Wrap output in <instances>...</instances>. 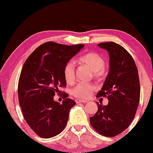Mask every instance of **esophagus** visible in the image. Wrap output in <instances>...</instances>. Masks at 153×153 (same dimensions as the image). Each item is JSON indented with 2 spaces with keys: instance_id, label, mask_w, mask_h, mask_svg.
I'll use <instances>...</instances> for the list:
<instances>
[{
  "instance_id": "1",
  "label": "esophagus",
  "mask_w": 153,
  "mask_h": 153,
  "mask_svg": "<svg viewBox=\"0 0 153 153\" xmlns=\"http://www.w3.org/2000/svg\"><path fill=\"white\" fill-rule=\"evenodd\" d=\"M75 102H76V103H87V102H88V101H87V100H81V99H76L75 100Z\"/></svg>"
}]
</instances>
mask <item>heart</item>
<instances>
[{"instance_id":"heart-1","label":"heart","mask_w":153,"mask_h":153,"mask_svg":"<svg viewBox=\"0 0 153 153\" xmlns=\"http://www.w3.org/2000/svg\"><path fill=\"white\" fill-rule=\"evenodd\" d=\"M78 62L89 68L94 72L97 78H102L104 75L105 60L101 55L97 52L90 51L79 56ZM65 81L68 84H72L75 81V66L73 61L68 62L63 69ZM96 89V86L91 83H79L73 88L72 94L78 98L87 99L91 96Z\"/></svg>"}]
</instances>
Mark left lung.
Instances as JSON below:
<instances>
[{"label":"left lung","mask_w":153,"mask_h":153,"mask_svg":"<svg viewBox=\"0 0 153 153\" xmlns=\"http://www.w3.org/2000/svg\"><path fill=\"white\" fill-rule=\"evenodd\" d=\"M110 56V71L97 96L107 97L106 106L99 104L90 123L102 136L114 137L126 130L133 121L138 106L140 85L138 72L133 57L114 42L98 44Z\"/></svg>","instance_id":"1"}]
</instances>
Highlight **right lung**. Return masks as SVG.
<instances>
[{"label":"right lung","mask_w":153,"mask_h":153,"mask_svg":"<svg viewBox=\"0 0 153 153\" xmlns=\"http://www.w3.org/2000/svg\"><path fill=\"white\" fill-rule=\"evenodd\" d=\"M85 45H64L54 42L42 44L30 55L22 68L18 98L27 125L39 136L49 138L63 131L69 112L76 102L64 93L62 104L55 102L60 87H66L63 69Z\"/></svg>","instance_id":"right-lung-1"}]
</instances>
